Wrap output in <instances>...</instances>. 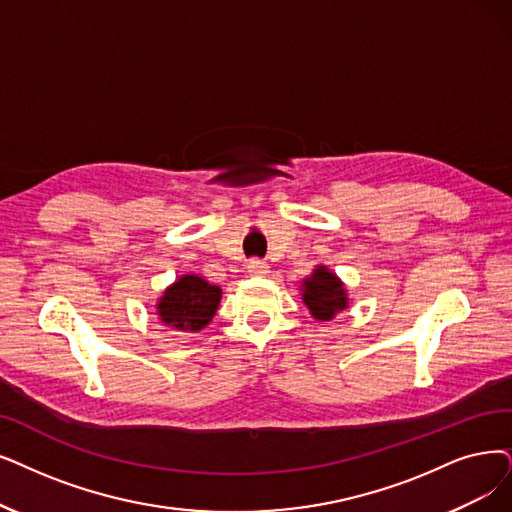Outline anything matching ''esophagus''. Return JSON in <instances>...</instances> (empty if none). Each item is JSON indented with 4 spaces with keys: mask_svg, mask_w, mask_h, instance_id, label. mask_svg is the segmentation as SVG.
I'll return each instance as SVG.
<instances>
[{
    "mask_svg": "<svg viewBox=\"0 0 512 512\" xmlns=\"http://www.w3.org/2000/svg\"><path fill=\"white\" fill-rule=\"evenodd\" d=\"M248 273L252 277H267L271 273V267H269L267 262H262V260H250L248 262Z\"/></svg>",
    "mask_w": 512,
    "mask_h": 512,
    "instance_id": "1",
    "label": "esophagus"
}]
</instances>
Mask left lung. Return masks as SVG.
I'll return each instance as SVG.
<instances>
[{
    "label": "left lung",
    "instance_id": "left-lung-1",
    "mask_svg": "<svg viewBox=\"0 0 512 512\" xmlns=\"http://www.w3.org/2000/svg\"><path fill=\"white\" fill-rule=\"evenodd\" d=\"M300 296L317 321H332L338 313L349 309V292L344 281L325 264H317L313 273L300 281Z\"/></svg>",
    "mask_w": 512,
    "mask_h": 512
}]
</instances>
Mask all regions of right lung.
<instances>
[{
    "mask_svg": "<svg viewBox=\"0 0 512 512\" xmlns=\"http://www.w3.org/2000/svg\"><path fill=\"white\" fill-rule=\"evenodd\" d=\"M222 290L199 275H180L157 298L155 313L174 332H201L220 306Z\"/></svg>",
    "mask_w": 512,
    "mask_h": 512,
    "instance_id": "obj_1",
    "label": "right lung"
}]
</instances>
